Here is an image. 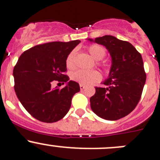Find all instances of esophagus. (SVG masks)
<instances>
[{
    "label": "esophagus",
    "mask_w": 160,
    "mask_h": 160,
    "mask_svg": "<svg viewBox=\"0 0 160 160\" xmlns=\"http://www.w3.org/2000/svg\"><path fill=\"white\" fill-rule=\"evenodd\" d=\"M85 88H86V86H85L84 85H82V84L80 85V89H81V90H83Z\"/></svg>",
    "instance_id": "34e87169"
}]
</instances>
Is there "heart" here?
<instances>
[{"label": "heart", "instance_id": "b5f03b06", "mask_svg": "<svg viewBox=\"0 0 160 160\" xmlns=\"http://www.w3.org/2000/svg\"><path fill=\"white\" fill-rule=\"evenodd\" d=\"M88 52L92 58L96 60H100L104 58L106 54L105 49L100 45H91L88 47ZM75 51L73 50L68 54L66 59V66L68 69H74L75 68ZM97 64L101 65L100 62H97ZM73 81L82 85H90L97 82L101 79V74L96 70L86 71V70H77L74 71L71 75Z\"/></svg>", "mask_w": 160, "mask_h": 160}]
</instances>
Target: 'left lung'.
I'll use <instances>...</instances> for the list:
<instances>
[{"mask_svg":"<svg viewBox=\"0 0 160 160\" xmlns=\"http://www.w3.org/2000/svg\"><path fill=\"white\" fill-rule=\"evenodd\" d=\"M94 42L107 48L112 65L108 78L104 82L108 87H95L91 108L104 119L118 120L129 115L141 97L146 81L142 57L130 42L113 36L97 38Z\"/></svg>","mask_w":160,"mask_h":160,"instance_id":"obj_1","label":"left lung"}]
</instances>
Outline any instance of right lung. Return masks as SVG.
Returning <instances> with one entry per match:
<instances>
[{"label": "right lung", "instance_id": "1", "mask_svg": "<svg viewBox=\"0 0 160 160\" xmlns=\"http://www.w3.org/2000/svg\"><path fill=\"white\" fill-rule=\"evenodd\" d=\"M79 43L74 40L40 44L19 56L13 70L15 92L24 108L36 119L55 122L69 111L73 96L80 87L76 82H68L66 59ZM54 81L67 86L52 89Z\"/></svg>", "mask_w": 160, "mask_h": 160}]
</instances>
